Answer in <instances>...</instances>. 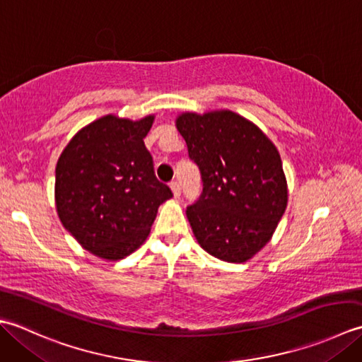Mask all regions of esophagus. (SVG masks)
Returning a JSON list of instances; mask_svg holds the SVG:
<instances>
[{
	"mask_svg": "<svg viewBox=\"0 0 362 362\" xmlns=\"http://www.w3.org/2000/svg\"><path fill=\"white\" fill-rule=\"evenodd\" d=\"M170 189H172V194H173V197H175V198H180V195H181L180 182L172 181V182H170Z\"/></svg>",
	"mask_w": 362,
	"mask_h": 362,
	"instance_id": "obj_1",
	"label": "esophagus"
}]
</instances>
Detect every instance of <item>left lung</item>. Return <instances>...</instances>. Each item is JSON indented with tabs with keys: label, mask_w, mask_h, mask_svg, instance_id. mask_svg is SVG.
<instances>
[{
	"label": "left lung",
	"mask_w": 362,
	"mask_h": 362,
	"mask_svg": "<svg viewBox=\"0 0 362 362\" xmlns=\"http://www.w3.org/2000/svg\"><path fill=\"white\" fill-rule=\"evenodd\" d=\"M175 124L203 180L200 200L186 211L197 242L220 261H250L270 242L289 200L275 144L230 109L186 110Z\"/></svg>",
	"instance_id": "8db88e82"
}]
</instances>
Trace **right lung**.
<instances>
[{
    "instance_id": "right-lung-1",
    "label": "right lung",
    "mask_w": 362,
    "mask_h": 362,
    "mask_svg": "<svg viewBox=\"0 0 362 362\" xmlns=\"http://www.w3.org/2000/svg\"><path fill=\"white\" fill-rule=\"evenodd\" d=\"M156 115L114 114L81 128L56 164L54 202L62 226L88 253L120 261L148 238L172 190L156 180L144 139Z\"/></svg>"
}]
</instances>
